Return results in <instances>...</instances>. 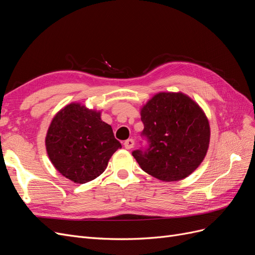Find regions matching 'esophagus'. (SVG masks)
Wrapping results in <instances>:
<instances>
[{"label":"esophagus","mask_w":255,"mask_h":255,"mask_svg":"<svg viewBox=\"0 0 255 255\" xmlns=\"http://www.w3.org/2000/svg\"><path fill=\"white\" fill-rule=\"evenodd\" d=\"M134 144H135V141H134L133 139H127V140L125 141V143H123V145H125V148L128 149V150L132 149L133 146H134Z\"/></svg>","instance_id":"esophagus-1"}]
</instances>
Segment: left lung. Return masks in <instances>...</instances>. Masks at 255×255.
I'll use <instances>...</instances> for the list:
<instances>
[{
    "label": "left lung",
    "instance_id": "8db88e82",
    "mask_svg": "<svg viewBox=\"0 0 255 255\" xmlns=\"http://www.w3.org/2000/svg\"><path fill=\"white\" fill-rule=\"evenodd\" d=\"M140 115L148 145L132 154L142 170L164 182L194 172L206 155L211 136L200 106L182 92H159Z\"/></svg>",
    "mask_w": 255,
    "mask_h": 255
}]
</instances>
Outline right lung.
<instances>
[{
    "mask_svg": "<svg viewBox=\"0 0 255 255\" xmlns=\"http://www.w3.org/2000/svg\"><path fill=\"white\" fill-rule=\"evenodd\" d=\"M45 146L59 173L84 184L102 174L113 154L121 148L101 114L80 103L65 106L53 118Z\"/></svg>",
    "mask_w": 255,
    "mask_h": 255,
    "instance_id": "right-lung-1",
    "label": "right lung"
}]
</instances>
